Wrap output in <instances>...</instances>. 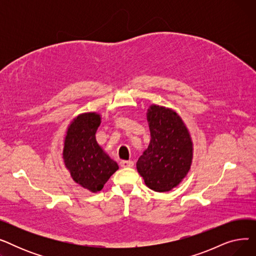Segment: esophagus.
<instances>
[{
    "instance_id": "34e87169",
    "label": "esophagus",
    "mask_w": 256,
    "mask_h": 256,
    "mask_svg": "<svg viewBox=\"0 0 256 256\" xmlns=\"http://www.w3.org/2000/svg\"><path fill=\"white\" fill-rule=\"evenodd\" d=\"M120 166L124 168H128V167H132L134 166V162L132 160H121L120 162Z\"/></svg>"
}]
</instances>
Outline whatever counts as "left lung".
I'll return each mask as SVG.
<instances>
[{
	"label": "left lung",
	"instance_id": "8db88e82",
	"mask_svg": "<svg viewBox=\"0 0 256 256\" xmlns=\"http://www.w3.org/2000/svg\"><path fill=\"white\" fill-rule=\"evenodd\" d=\"M150 143L137 162L145 184L167 192L186 176L192 162V142L180 117L170 109L152 106L147 113Z\"/></svg>",
	"mask_w": 256,
	"mask_h": 256
}]
</instances>
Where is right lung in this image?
I'll use <instances>...</instances> for the list:
<instances>
[{
	"label": "right lung",
	"mask_w": 256,
	"mask_h": 256,
	"mask_svg": "<svg viewBox=\"0 0 256 256\" xmlns=\"http://www.w3.org/2000/svg\"><path fill=\"white\" fill-rule=\"evenodd\" d=\"M100 117L85 113L72 122L65 138L63 158L72 180L91 192L100 191L104 184L118 169V165L106 156L96 139Z\"/></svg>",
	"instance_id": "add662e5"
}]
</instances>
